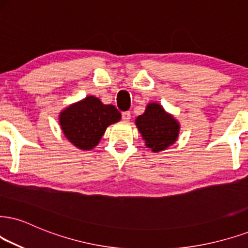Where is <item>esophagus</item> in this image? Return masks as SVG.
Wrapping results in <instances>:
<instances>
[{"label":"esophagus","mask_w":248,"mask_h":248,"mask_svg":"<svg viewBox=\"0 0 248 248\" xmlns=\"http://www.w3.org/2000/svg\"><path fill=\"white\" fill-rule=\"evenodd\" d=\"M130 118H131V112L130 111H123V112H122V119H123V121L127 122V121H130Z\"/></svg>","instance_id":"1"}]
</instances>
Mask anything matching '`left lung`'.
Returning a JSON list of instances; mask_svg holds the SVG:
<instances>
[{"label": "left lung", "instance_id": "obj_1", "mask_svg": "<svg viewBox=\"0 0 248 248\" xmlns=\"http://www.w3.org/2000/svg\"><path fill=\"white\" fill-rule=\"evenodd\" d=\"M136 124L146 140V146L153 152L168 148L178 137V122L157 103H149L146 111L136 119Z\"/></svg>", "mask_w": 248, "mask_h": 248}]
</instances>
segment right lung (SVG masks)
Wrapping results in <instances>:
<instances>
[{
  "label": "right lung",
  "mask_w": 248,
  "mask_h": 248,
  "mask_svg": "<svg viewBox=\"0 0 248 248\" xmlns=\"http://www.w3.org/2000/svg\"><path fill=\"white\" fill-rule=\"evenodd\" d=\"M119 119L121 112L116 107L106 106L97 97L87 96L61 112L60 124L76 147L88 151L99 143L107 127Z\"/></svg>",
  "instance_id": "1"
}]
</instances>
